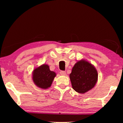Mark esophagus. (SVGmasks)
Here are the masks:
<instances>
[{"label": "esophagus", "instance_id": "esophagus-1", "mask_svg": "<svg viewBox=\"0 0 123 123\" xmlns=\"http://www.w3.org/2000/svg\"><path fill=\"white\" fill-rule=\"evenodd\" d=\"M60 73L62 75H66V72H65V71H60Z\"/></svg>", "mask_w": 123, "mask_h": 123}]
</instances>
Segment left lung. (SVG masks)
Listing matches in <instances>:
<instances>
[{"label":"left lung","mask_w":123,"mask_h":123,"mask_svg":"<svg viewBox=\"0 0 123 123\" xmlns=\"http://www.w3.org/2000/svg\"><path fill=\"white\" fill-rule=\"evenodd\" d=\"M72 88L80 93L93 88L98 80V73L94 65L85 59L75 64L69 75Z\"/></svg>","instance_id":"8db88e82"}]
</instances>
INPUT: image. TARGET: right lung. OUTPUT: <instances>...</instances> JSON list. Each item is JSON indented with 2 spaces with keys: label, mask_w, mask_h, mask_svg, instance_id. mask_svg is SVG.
Wrapping results in <instances>:
<instances>
[{
  "label": "right lung",
  "mask_w": 123,
  "mask_h": 123,
  "mask_svg": "<svg viewBox=\"0 0 123 123\" xmlns=\"http://www.w3.org/2000/svg\"><path fill=\"white\" fill-rule=\"evenodd\" d=\"M55 76L56 73L51 71L49 66L45 64L37 67L32 72L33 83L36 86L45 90L50 88Z\"/></svg>",
  "instance_id": "add662e5"
}]
</instances>
